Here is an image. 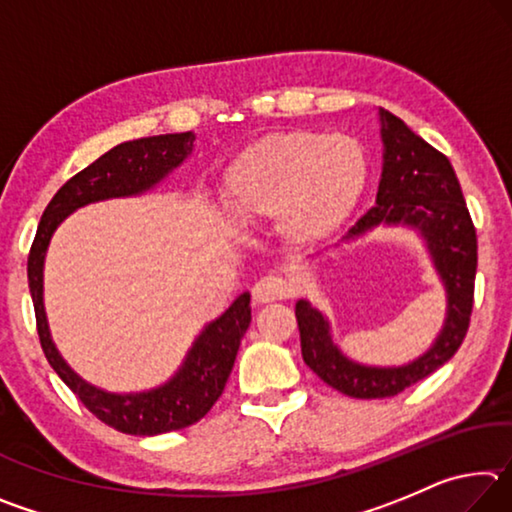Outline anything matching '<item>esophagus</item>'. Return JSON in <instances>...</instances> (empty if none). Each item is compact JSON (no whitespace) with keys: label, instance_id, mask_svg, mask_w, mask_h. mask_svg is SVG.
<instances>
[{"label":"esophagus","instance_id":"obj_1","mask_svg":"<svg viewBox=\"0 0 512 512\" xmlns=\"http://www.w3.org/2000/svg\"><path fill=\"white\" fill-rule=\"evenodd\" d=\"M287 291V282H284L280 275H266L262 280L255 282L253 300L259 302V305H266V302L287 298Z\"/></svg>","mask_w":512,"mask_h":512}]
</instances>
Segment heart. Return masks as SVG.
Returning a JSON list of instances; mask_svg holds the SVG:
<instances>
[{"label":"heart","mask_w":512,"mask_h":512,"mask_svg":"<svg viewBox=\"0 0 512 512\" xmlns=\"http://www.w3.org/2000/svg\"><path fill=\"white\" fill-rule=\"evenodd\" d=\"M368 155L348 135L271 133L246 146L223 173V210L237 225L273 219L291 246L334 237L368 187Z\"/></svg>","instance_id":"1"}]
</instances>
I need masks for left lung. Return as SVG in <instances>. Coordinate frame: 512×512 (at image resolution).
<instances>
[{
  "instance_id": "obj_1",
  "label": "left lung",
  "mask_w": 512,
  "mask_h": 512,
  "mask_svg": "<svg viewBox=\"0 0 512 512\" xmlns=\"http://www.w3.org/2000/svg\"><path fill=\"white\" fill-rule=\"evenodd\" d=\"M379 133L384 164L377 201L352 225L343 241L350 244L375 228L402 225L413 230L443 284L447 314L436 341L418 359L404 366H368L350 359L334 343L323 311L305 298L298 300L302 359L325 384L359 400L393 397L452 359L470 327L474 302L476 230L452 162L384 108H379Z\"/></svg>"
}]
</instances>
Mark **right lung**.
I'll return each mask as SVG.
<instances>
[{"instance_id": "obj_1", "label": "right lung", "mask_w": 512, "mask_h": 512, "mask_svg": "<svg viewBox=\"0 0 512 512\" xmlns=\"http://www.w3.org/2000/svg\"><path fill=\"white\" fill-rule=\"evenodd\" d=\"M194 142L192 131L167 133L117 144L103 153L90 167L69 178L51 198L29 253V291L47 361L101 422L131 436H158L185 429L212 409L223 393L250 325V293H241L219 318L203 327L171 379L149 391L110 393L74 372L51 339L45 311V257L51 237L69 214L90 203L151 192L192 155Z\"/></svg>"}]
</instances>
